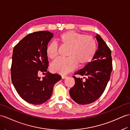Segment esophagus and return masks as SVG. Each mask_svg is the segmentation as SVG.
I'll use <instances>...</instances> for the list:
<instances>
[{
  "instance_id": "34e87169",
  "label": "esophagus",
  "mask_w": 130,
  "mask_h": 130,
  "mask_svg": "<svg viewBox=\"0 0 130 130\" xmlns=\"http://www.w3.org/2000/svg\"><path fill=\"white\" fill-rule=\"evenodd\" d=\"M67 78V76H66V75H62V78L63 79H66Z\"/></svg>"
}]
</instances>
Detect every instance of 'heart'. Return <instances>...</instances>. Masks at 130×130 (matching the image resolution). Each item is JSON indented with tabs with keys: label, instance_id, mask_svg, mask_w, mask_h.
<instances>
[{
	"label": "heart",
	"instance_id": "b5f03b06",
	"mask_svg": "<svg viewBox=\"0 0 130 130\" xmlns=\"http://www.w3.org/2000/svg\"><path fill=\"white\" fill-rule=\"evenodd\" d=\"M56 41L62 48H67L66 59H57L53 62L51 69L53 72L65 74L73 70L78 65L83 67L92 61L96 51V41L92 36L68 31L57 38ZM46 54L49 59L53 60L58 55L56 44H48L46 48Z\"/></svg>",
	"mask_w": 130,
	"mask_h": 130
}]
</instances>
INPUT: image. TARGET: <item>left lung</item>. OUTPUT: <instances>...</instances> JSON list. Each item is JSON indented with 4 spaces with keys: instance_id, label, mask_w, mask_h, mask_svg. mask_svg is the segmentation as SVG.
I'll return each mask as SVG.
<instances>
[{
    "instance_id": "left-lung-1",
    "label": "left lung",
    "mask_w": 130,
    "mask_h": 130,
    "mask_svg": "<svg viewBox=\"0 0 130 130\" xmlns=\"http://www.w3.org/2000/svg\"><path fill=\"white\" fill-rule=\"evenodd\" d=\"M96 39L98 48L92 61L75 73L87 78L83 80L73 76L75 84L69 90L72 99L80 105L90 104L99 99L105 89L112 70L110 49L99 35H96Z\"/></svg>"
}]
</instances>
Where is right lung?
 Here are the masks:
<instances>
[{"instance_id": "obj_1", "label": "right lung", "mask_w": 130, "mask_h": 130, "mask_svg": "<svg viewBox=\"0 0 130 130\" xmlns=\"http://www.w3.org/2000/svg\"><path fill=\"white\" fill-rule=\"evenodd\" d=\"M53 34L47 31L27 35L13 49L11 81L20 96L26 102L40 105L51 96L54 85L61 76L47 72L48 61L46 48ZM40 72H46L41 79Z\"/></svg>"}]
</instances>
